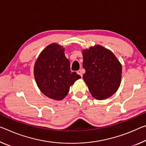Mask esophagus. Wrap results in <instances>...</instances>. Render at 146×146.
<instances>
[{
  "label": "esophagus",
  "instance_id": "obj_1",
  "mask_svg": "<svg viewBox=\"0 0 146 146\" xmlns=\"http://www.w3.org/2000/svg\"><path fill=\"white\" fill-rule=\"evenodd\" d=\"M77 73L78 74V75H80V76H81V77H82V69H80V70H78L77 71Z\"/></svg>",
  "mask_w": 146,
  "mask_h": 146
}]
</instances>
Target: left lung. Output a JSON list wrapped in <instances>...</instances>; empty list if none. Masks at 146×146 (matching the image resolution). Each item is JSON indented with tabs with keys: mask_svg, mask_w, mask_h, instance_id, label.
<instances>
[{
	"mask_svg": "<svg viewBox=\"0 0 146 146\" xmlns=\"http://www.w3.org/2000/svg\"><path fill=\"white\" fill-rule=\"evenodd\" d=\"M82 66L86 84L92 96L105 99L114 94L120 85L121 65L113 53L101 45L84 50Z\"/></svg>",
	"mask_w": 146,
	"mask_h": 146,
	"instance_id": "obj_1",
	"label": "left lung"
}]
</instances>
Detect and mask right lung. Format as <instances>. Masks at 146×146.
Segmentation results:
<instances>
[{
    "instance_id": "obj_1",
    "label": "right lung",
    "mask_w": 146,
    "mask_h": 146,
    "mask_svg": "<svg viewBox=\"0 0 146 146\" xmlns=\"http://www.w3.org/2000/svg\"><path fill=\"white\" fill-rule=\"evenodd\" d=\"M64 52L61 46L50 44L41 52L34 66V77L39 88L54 100L64 98L71 86L81 77L71 72L70 62Z\"/></svg>"
}]
</instances>
